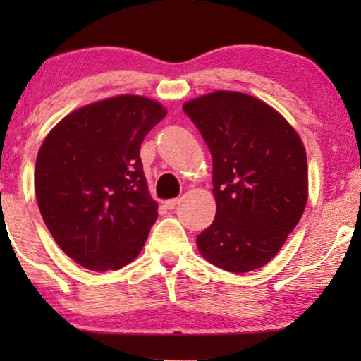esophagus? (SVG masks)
I'll return each mask as SVG.
<instances>
[{
	"label": "esophagus",
	"instance_id": "1",
	"mask_svg": "<svg viewBox=\"0 0 361 361\" xmlns=\"http://www.w3.org/2000/svg\"><path fill=\"white\" fill-rule=\"evenodd\" d=\"M178 204H180V199H169L164 202V207H166L167 210H173Z\"/></svg>",
	"mask_w": 361,
	"mask_h": 361
}]
</instances>
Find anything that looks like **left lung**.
<instances>
[{"mask_svg":"<svg viewBox=\"0 0 361 361\" xmlns=\"http://www.w3.org/2000/svg\"><path fill=\"white\" fill-rule=\"evenodd\" d=\"M212 152L216 215L197 235L200 255L242 274L267 264L307 204V157L282 114L229 90L185 103Z\"/></svg>","mask_w":361,"mask_h":361,"instance_id":"left-lung-1","label":"left lung"}]
</instances>
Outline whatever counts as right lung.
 Returning <instances> with one entry per match:
<instances>
[{
    "mask_svg": "<svg viewBox=\"0 0 361 361\" xmlns=\"http://www.w3.org/2000/svg\"><path fill=\"white\" fill-rule=\"evenodd\" d=\"M166 114L145 97H113L70 113L42 142L36 200L54 240L78 264L116 271L142 252L157 204L140 146Z\"/></svg>",
    "mask_w": 361,
    "mask_h": 361,
    "instance_id": "right-lung-1",
    "label": "right lung"
}]
</instances>
